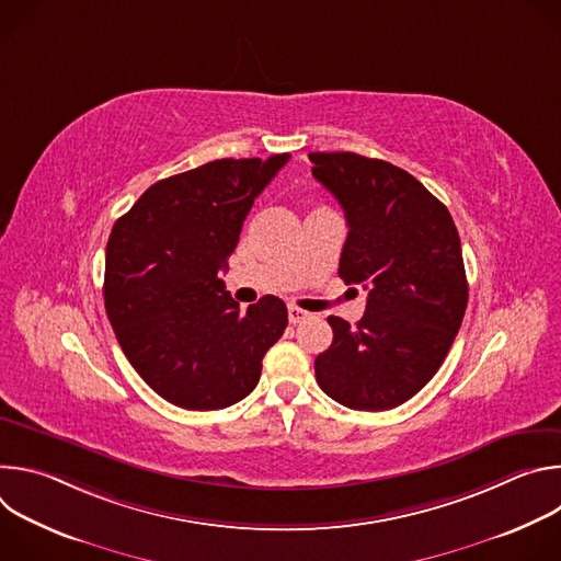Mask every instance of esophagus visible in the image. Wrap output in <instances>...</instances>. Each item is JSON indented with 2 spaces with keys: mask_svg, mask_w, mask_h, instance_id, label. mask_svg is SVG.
Wrapping results in <instances>:
<instances>
[{
  "mask_svg": "<svg viewBox=\"0 0 561 561\" xmlns=\"http://www.w3.org/2000/svg\"><path fill=\"white\" fill-rule=\"evenodd\" d=\"M308 317H310L308 310H301L297 306H288V322L290 324H299V322H304V319H308Z\"/></svg>",
  "mask_w": 561,
  "mask_h": 561,
  "instance_id": "esophagus-1",
  "label": "esophagus"
}]
</instances>
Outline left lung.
Listing matches in <instances>:
<instances>
[{
    "label": "left lung",
    "mask_w": 561,
    "mask_h": 561,
    "mask_svg": "<svg viewBox=\"0 0 561 561\" xmlns=\"http://www.w3.org/2000/svg\"><path fill=\"white\" fill-rule=\"evenodd\" d=\"M308 159L346 215L340 277L368 290L357 327L329 317L333 344L314 359L317 383L353 411H388L433 379L461 327L468 282L459 232L404 169L357 152Z\"/></svg>",
    "instance_id": "left-lung-1"
}]
</instances>
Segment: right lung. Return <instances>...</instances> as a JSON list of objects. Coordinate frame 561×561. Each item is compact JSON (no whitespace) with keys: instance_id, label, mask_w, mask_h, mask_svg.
<instances>
[{"instance_id":"obj_1","label":"right lung","mask_w":561,"mask_h":561,"mask_svg":"<svg viewBox=\"0 0 561 561\" xmlns=\"http://www.w3.org/2000/svg\"><path fill=\"white\" fill-rule=\"evenodd\" d=\"M290 154L215 159L159 180L108 237L104 304L139 377L186 411L237 404L284 335L286 304L266 295L247 312L219 277L255 197Z\"/></svg>"}]
</instances>
